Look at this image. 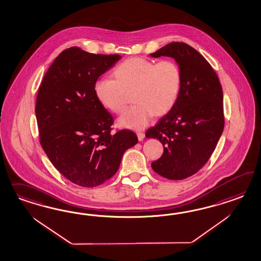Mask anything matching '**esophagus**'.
Wrapping results in <instances>:
<instances>
[{"mask_svg":"<svg viewBox=\"0 0 261 261\" xmlns=\"http://www.w3.org/2000/svg\"><path fill=\"white\" fill-rule=\"evenodd\" d=\"M137 136L139 141H142L144 139V133L143 132H137Z\"/></svg>","mask_w":261,"mask_h":261,"instance_id":"1","label":"esophagus"}]
</instances>
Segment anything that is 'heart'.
Instances as JSON below:
<instances>
[{
    "label": "heart",
    "mask_w": 261,
    "mask_h": 261,
    "mask_svg": "<svg viewBox=\"0 0 261 261\" xmlns=\"http://www.w3.org/2000/svg\"><path fill=\"white\" fill-rule=\"evenodd\" d=\"M114 79L95 81L94 92L97 101L115 114L126 109L129 94L135 104L119 119L121 127L142 129L152 116L161 117L172 109L181 91L182 71L173 60L154 62L132 57L118 65Z\"/></svg>",
    "instance_id": "heart-1"
}]
</instances>
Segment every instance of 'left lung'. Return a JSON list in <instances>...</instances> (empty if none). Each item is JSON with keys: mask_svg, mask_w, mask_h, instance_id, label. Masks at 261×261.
<instances>
[{"mask_svg": "<svg viewBox=\"0 0 261 261\" xmlns=\"http://www.w3.org/2000/svg\"><path fill=\"white\" fill-rule=\"evenodd\" d=\"M150 56L172 57L182 71L177 101L145 133L164 145L162 157L151 166L164 178L182 180L205 166L221 137L225 124L221 84L205 57L186 43H169Z\"/></svg>", "mask_w": 261, "mask_h": 261, "instance_id": "8db88e82", "label": "left lung"}]
</instances>
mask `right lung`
Listing matches in <instances>:
<instances>
[{"label": "right lung", "instance_id": "1", "mask_svg": "<svg viewBox=\"0 0 261 261\" xmlns=\"http://www.w3.org/2000/svg\"><path fill=\"white\" fill-rule=\"evenodd\" d=\"M119 55H94L71 47L57 56L40 85L35 115L40 143L56 169L71 182L94 188L119 169L138 142L133 131L111 133L114 119L97 101L94 85Z\"/></svg>", "mask_w": 261, "mask_h": 261}]
</instances>
